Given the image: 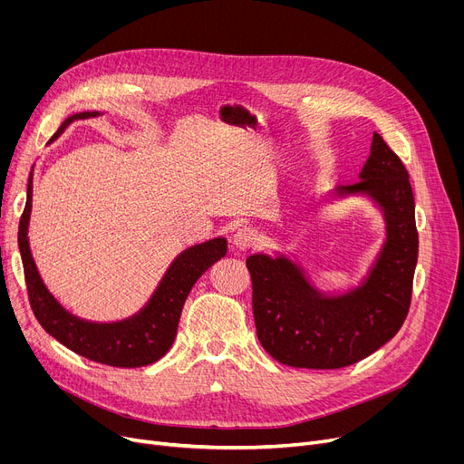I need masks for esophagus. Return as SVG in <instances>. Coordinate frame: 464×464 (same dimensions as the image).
<instances>
[{"label":"esophagus","instance_id":"esophagus-1","mask_svg":"<svg viewBox=\"0 0 464 464\" xmlns=\"http://www.w3.org/2000/svg\"><path fill=\"white\" fill-rule=\"evenodd\" d=\"M257 231L254 227H240L235 235H233V245L238 248V250H250L256 246L257 242Z\"/></svg>","mask_w":464,"mask_h":464}]
</instances>
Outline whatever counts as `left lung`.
Masks as SVG:
<instances>
[{
	"label": "left lung",
	"mask_w": 464,
	"mask_h": 464,
	"mask_svg": "<svg viewBox=\"0 0 464 464\" xmlns=\"http://www.w3.org/2000/svg\"><path fill=\"white\" fill-rule=\"evenodd\" d=\"M364 195L385 219V242L357 287L340 295L315 289L287 256L246 259L261 346L295 369H343L374 353L402 327L418 263L416 203L401 158L374 131L359 182L334 188L327 198Z\"/></svg>",
	"instance_id": "left-lung-1"
}]
</instances>
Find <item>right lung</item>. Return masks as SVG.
Here are the masks:
<instances>
[{"label": "right lung", "mask_w": 464, "mask_h": 464, "mask_svg": "<svg viewBox=\"0 0 464 464\" xmlns=\"http://www.w3.org/2000/svg\"><path fill=\"white\" fill-rule=\"evenodd\" d=\"M102 112H79L69 116L60 130L53 135L51 142L63 133V130L75 120L93 118ZM32 179L28 180V199L26 208L22 212L18 226V248L24 265V276H26L28 297L32 310L43 329L53 334L58 343L67 346L90 361L111 364L120 369L146 367V364L161 359L169 348L173 346L182 306L189 295L191 287L199 276L222 259L227 252V240L218 237L201 245L189 246L175 261L169 265L160 285L152 294L150 301L146 303L131 318L112 322V324H95L86 322L67 312L46 289L41 280V275L32 257L28 226L32 214Z\"/></svg>", "instance_id": "obj_1"}]
</instances>
